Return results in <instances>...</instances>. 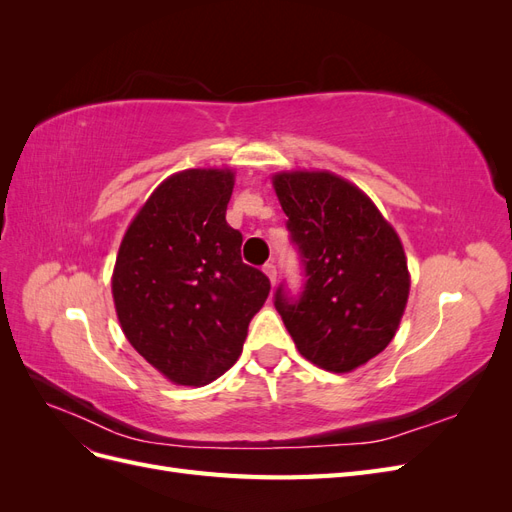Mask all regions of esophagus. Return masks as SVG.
I'll use <instances>...</instances> for the list:
<instances>
[{
  "mask_svg": "<svg viewBox=\"0 0 512 512\" xmlns=\"http://www.w3.org/2000/svg\"><path fill=\"white\" fill-rule=\"evenodd\" d=\"M262 271H265V275L269 277V280H271V284H275V280H277V269H275V265H273V262H267V265H265V267H262Z\"/></svg>",
  "mask_w": 512,
  "mask_h": 512,
  "instance_id": "1",
  "label": "esophagus"
}]
</instances>
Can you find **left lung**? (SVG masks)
<instances>
[{
  "label": "left lung",
  "instance_id": "8db88e82",
  "mask_svg": "<svg viewBox=\"0 0 512 512\" xmlns=\"http://www.w3.org/2000/svg\"><path fill=\"white\" fill-rule=\"evenodd\" d=\"M273 188L305 275L297 297L280 284L275 309L307 361L335 374L365 365L389 346L408 303L397 232L333 173H277Z\"/></svg>",
  "mask_w": 512,
  "mask_h": 512
}]
</instances>
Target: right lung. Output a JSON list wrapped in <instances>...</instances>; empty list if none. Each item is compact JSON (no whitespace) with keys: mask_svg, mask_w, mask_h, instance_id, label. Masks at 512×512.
<instances>
[{"mask_svg":"<svg viewBox=\"0 0 512 512\" xmlns=\"http://www.w3.org/2000/svg\"><path fill=\"white\" fill-rule=\"evenodd\" d=\"M228 168L162 181L121 241L113 299L128 342L170 382L203 386L235 365L269 277L241 260L226 222Z\"/></svg>","mask_w":512,"mask_h":512,"instance_id":"right-lung-1","label":"right lung"}]
</instances>
